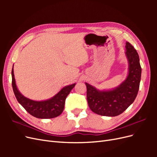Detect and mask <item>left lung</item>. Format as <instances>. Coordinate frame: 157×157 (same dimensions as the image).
<instances>
[{"label":"left lung","mask_w":157,"mask_h":157,"mask_svg":"<svg viewBox=\"0 0 157 157\" xmlns=\"http://www.w3.org/2000/svg\"><path fill=\"white\" fill-rule=\"evenodd\" d=\"M125 47L129 68L124 81L115 88L103 91L85 83L89 107L98 115L107 117L121 115L134 101L138 93L141 74L139 56L130 42H126Z\"/></svg>","instance_id":"obj_1"}]
</instances>
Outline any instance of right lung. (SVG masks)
<instances>
[{"instance_id":"1","label":"right lung","mask_w":157,"mask_h":157,"mask_svg":"<svg viewBox=\"0 0 157 157\" xmlns=\"http://www.w3.org/2000/svg\"><path fill=\"white\" fill-rule=\"evenodd\" d=\"M12 77L13 91L17 101L30 115L38 118H52L59 116L64 109L66 98L76 84H73L63 87L53 98L49 99L37 101L25 98L19 92L14 78L13 68Z\"/></svg>"}]
</instances>
